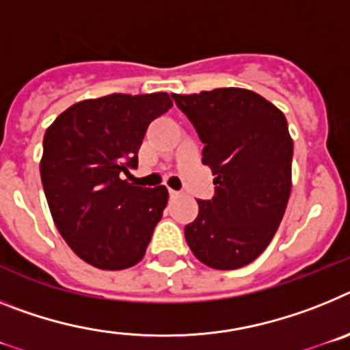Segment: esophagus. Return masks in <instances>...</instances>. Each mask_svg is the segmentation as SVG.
I'll return each mask as SVG.
<instances>
[{
    "mask_svg": "<svg viewBox=\"0 0 350 350\" xmlns=\"http://www.w3.org/2000/svg\"><path fill=\"white\" fill-rule=\"evenodd\" d=\"M169 196H171V199H178L181 196V192H178V190H169Z\"/></svg>",
    "mask_w": 350,
    "mask_h": 350,
    "instance_id": "esophagus-1",
    "label": "esophagus"
}]
</instances>
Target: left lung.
<instances>
[{
    "label": "left lung",
    "instance_id": "obj_1",
    "mask_svg": "<svg viewBox=\"0 0 350 350\" xmlns=\"http://www.w3.org/2000/svg\"><path fill=\"white\" fill-rule=\"evenodd\" d=\"M204 144L215 196L185 227L188 247L213 269H238L266 250L291 196L293 139L284 112L254 91L218 88L172 95Z\"/></svg>",
    "mask_w": 350,
    "mask_h": 350
}]
</instances>
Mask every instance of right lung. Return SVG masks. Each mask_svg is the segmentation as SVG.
Segmentation results:
<instances>
[{"label":"right lung","instance_id":"obj_1","mask_svg":"<svg viewBox=\"0 0 350 350\" xmlns=\"http://www.w3.org/2000/svg\"><path fill=\"white\" fill-rule=\"evenodd\" d=\"M172 107L167 93L84 100L44 135L40 176L57 230L83 260L124 269L144 257L169 192L121 179L139 163L150 123Z\"/></svg>","mask_w":350,"mask_h":350}]
</instances>
